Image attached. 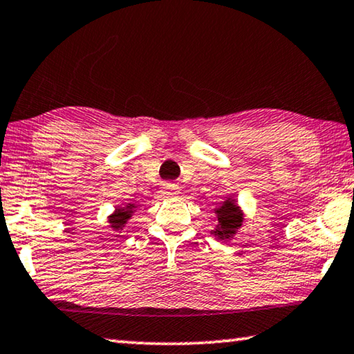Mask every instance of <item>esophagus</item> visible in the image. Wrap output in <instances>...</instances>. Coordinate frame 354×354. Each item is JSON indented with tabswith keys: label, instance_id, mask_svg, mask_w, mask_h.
Here are the masks:
<instances>
[{
	"label": "esophagus",
	"instance_id": "obj_1",
	"mask_svg": "<svg viewBox=\"0 0 354 354\" xmlns=\"http://www.w3.org/2000/svg\"><path fill=\"white\" fill-rule=\"evenodd\" d=\"M162 192H164L167 197H176V195H179V187L175 183H165L164 186H162Z\"/></svg>",
	"mask_w": 354,
	"mask_h": 354
}]
</instances>
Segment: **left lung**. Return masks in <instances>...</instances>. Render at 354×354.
Returning a JSON list of instances; mask_svg holds the SVG:
<instances>
[{
	"label": "left lung",
	"mask_w": 354,
	"mask_h": 354,
	"mask_svg": "<svg viewBox=\"0 0 354 354\" xmlns=\"http://www.w3.org/2000/svg\"><path fill=\"white\" fill-rule=\"evenodd\" d=\"M214 214L217 218V225L209 233L221 241L233 239L244 222V211L238 205V200L228 195V197H225V201H222L214 207Z\"/></svg>",
	"instance_id": "1"
}]
</instances>
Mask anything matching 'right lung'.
Masks as SVG:
<instances>
[{
    "instance_id": "right-lung-1",
    "label": "right lung",
    "mask_w": 354,
    "mask_h": 354,
    "mask_svg": "<svg viewBox=\"0 0 354 354\" xmlns=\"http://www.w3.org/2000/svg\"><path fill=\"white\" fill-rule=\"evenodd\" d=\"M137 205L136 203H126L122 206H116L115 211L106 217L110 228L116 233H122L127 227V222L131 221L132 216L136 214Z\"/></svg>"
}]
</instances>
